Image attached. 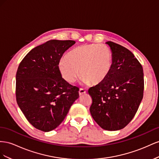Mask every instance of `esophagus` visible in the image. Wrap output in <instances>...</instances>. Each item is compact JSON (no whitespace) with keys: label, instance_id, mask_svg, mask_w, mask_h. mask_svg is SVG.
Wrapping results in <instances>:
<instances>
[{"label":"esophagus","instance_id":"obj_1","mask_svg":"<svg viewBox=\"0 0 159 159\" xmlns=\"http://www.w3.org/2000/svg\"><path fill=\"white\" fill-rule=\"evenodd\" d=\"M79 96L80 97H81V96H83V94H86V93H87V91H86L85 90H84V89H80V90H79Z\"/></svg>","mask_w":159,"mask_h":159}]
</instances>
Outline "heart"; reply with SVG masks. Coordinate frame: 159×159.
Instances as JSON below:
<instances>
[{
    "label": "heart",
    "instance_id": "obj_1",
    "mask_svg": "<svg viewBox=\"0 0 159 159\" xmlns=\"http://www.w3.org/2000/svg\"><path fill=\"white\" fill-rule=\"evenodd\" d=\"M66 58L58 62V69L69 83H75L80 76L85 84H101L108 78L113 67L112 52L104 44L83 45L72 50Z\"/></svg>",
    "mask_w": 159,
    "mask_h": 159
}]
</instances>
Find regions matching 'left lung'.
Here are the masks:
<instances>
[{
	"label": "left lung",
	"instance_id": "1",
	"mask_svg": "<svg viewBox=\"0 0 159 159\" xmlns=\"http://www.w3.org/2000/svg\"><path fill=\"white\" fill-rule=\"evenodd\" d=\"M113 56L108 78L90 88L93 103L90 112L103 129H123L133 119L143 97V66L129 50L111 41L106 43Z\"/></svg>",
	"mask_w": 159,
	"mask_h": 159
}]
</instances>
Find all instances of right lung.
<instances>
[{
	"label": "right lung",
	"mask_w": 159,
	"mask_h": 159,
	"mask_svg": "<svg viewBox=\"0 0 159 159\" xmlns=\"http://www.w3.org/2000/svg\"><path fill=\"white\" fill-rule=\"evenodd\" d=\"M75 44L74 40H48L32 49L18 68V105L30 123L44 132L56 129L79 97V88L62 79L58 69L62 54Z\"/></svg>",
	"instance_id": "add662e5"
}]
</instances>
